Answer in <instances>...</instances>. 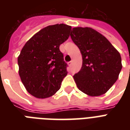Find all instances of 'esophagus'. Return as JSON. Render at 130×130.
Here are the masks:
<instances>
[{
    "label": "esophagus",
    "mask_w": 130,
    "mask_h": 130,
    "mask_svg": "<svg viewBox=\"0 0 130 130\" xmlns=\"http://www.w3.org/2000/svg\"><path fill=\"white\" fill-rule=\"evenodd\" d=\"M71 65H72V61H69V63H68V65H69V67H71Z\"/></svg>",
    "instance_id": "esophagus-1"
}]
</instances>
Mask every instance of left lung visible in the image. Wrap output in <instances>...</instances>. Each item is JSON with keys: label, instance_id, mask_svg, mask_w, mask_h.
<instances>
[{"label": "left lung", "instance_id": "8db88e82", "mask_svg": "<svg viewBox=\"0 0 130 130\" xmlns=\"http://www.w3.org/2000/svg\"><path fill=\"white\" fill-rule=\"evenodd\" d=\"M70 36L82 57L81 69L73 75L77 87L90 96L104 94L119 77L122 68L120 53L91 27H73Z\"/></svg>", "mask_w": 130, "mask_h": 130}]
</instances>
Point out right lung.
<instances>
[{
	"instance_id": "1",
	"label": "right lung",
	"mask_w": 130,
	"mask_h": 130,
	"mask_svg": "<svg viewBox=\"0 0 130 130\" xmlns=\"http://www.w3.org/2000/svg\"><path fill=\"white\" fill-rule=\"evenodd\" d=\"M71 29L63 23L48 25L27 41L18 56L19 75L26 90L37 99H46L61 88L67 64L59 46Z\"/></svg>"
}]
</instances>
